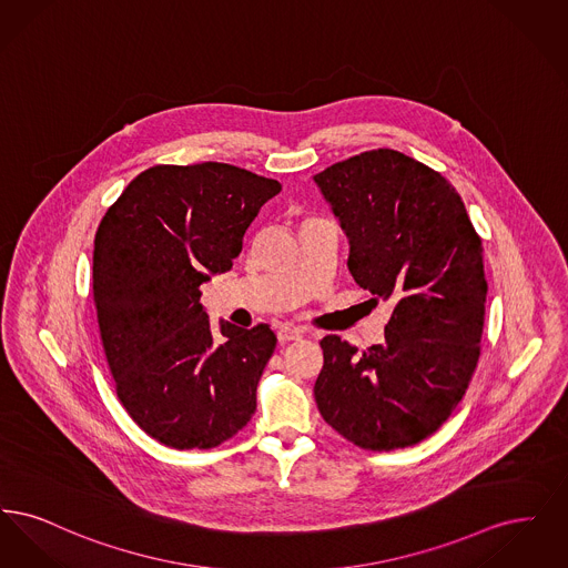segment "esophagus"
Segmentation results:
<instances>
[{
	"label": "esophagus",
	"mask_w": 568,
	"mask_h": 568,
	"mask_svg": "<svg viewBox=\"0 0 568 568\" xmlns=\"http://www.w3.org/2000/svg\"><path fill=\"white\" fill-rule=\"evenodd\" d=\"M276 338H278V343L297 341V338H302V329L294 327V325H281V327L276 329Z\"/></svg>",
	"instance_id": "34e87169"
}]
</instances>
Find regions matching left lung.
Segmentation results:
<instances>
[{
    "instance_id": "1",
    "label": "left lung",
    "mask_w": 568,
    "mask_h": 568,
    "mask_svg": "<svg viewBox=\"0 0 568 568\" xmlns=\"http://www.w3.org/2000/svg\"><path fill=\"white\" fill-rule=\"evenodd\" d=\"M313 181L349 239L355 283L394 304L381 345L322 341L320 413L362 449L417 445L447 422L477 368L481 239L449 181L405 153L366 151Z\"/></svg>"
}]
</instances>
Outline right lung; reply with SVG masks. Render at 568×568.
<instances>
[{
	"mask_svg": "<svg viewBox=\"0 0 568 568\" xmlns=\"http://www.w3.org/2000/svg\"><path fill=\"white\" fill-rule=\"evenodd\" d=\"M278 191L230 163L153 165L98 227L93 300L116 396L162 445L211 449L255 413L276 336L271 325L223 322L215 341L200 285L232 268Z\"/></svg>",
	"mask_w": 568,
	"mask_h": 568,
	"instance_id": "obj_1",
	"label": "right lung"
}]
</instances>
